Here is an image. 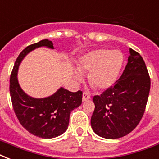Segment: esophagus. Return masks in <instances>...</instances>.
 Listing matches in <instances>:
<instances>
[{
	"label": "esophagus",
	"mask_w": 159,
	"mask_h": 159,
	"mask_svg": "<svg viewBox=\"0 0 159 159\" xmlns=\"http://www.w3.org/2000/svg\"><path fill=\"white\" fill-rule=\"evenodd\" d=\"M90 99V95L87 94V92H83L82 94V101L83 102H86V101H88Z\"/></svg>",
	"instance_id": "obj_1"
}]
</instances>
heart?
<instances>
[{
	"label": "heart",
	"mask_w": 159,
	"mask_h": 159,
	"mask_svg": "<svg viewBox=\"0 0 159 159\" xmlns=\"http://www.w3.org/2000/svg\"><path fill=\"white\" fill-rule=\"evenodd\" d=\"M124 57L119 50L100 48L86 53L80 58L78 69L73 74L78 82H82L83 74L89 73L88 80L98 90L111 88L118 79L123 66Z\"/></svg>",
	"instance_id": "heart-1"
}]
</instances>
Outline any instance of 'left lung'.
I'll use <instances>...</instances> for the list:
<instances>
[{
    "mask_svg": "<svg viewBox=\"0 0 159 159\" xmlns=\"http://www.w3.org/2000/svg\"><path fill=\"white\" fill-rule=\"evenodd\" d=\"M150 77L140 54L129 48L128 63L113 87L95 96L91 125L102 138L116 139L138 125L145 111Z\"/></svg>",
    "mask_w": 159,
    "mask_h": 159,
    "instance_id": "1",
    "label": "left lung"
}]
</instances>
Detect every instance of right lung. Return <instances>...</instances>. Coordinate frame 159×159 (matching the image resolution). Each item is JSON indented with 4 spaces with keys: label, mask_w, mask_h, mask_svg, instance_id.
<instances>
[{
    "label": "right lung",
    "mask_w": 159,
    "mask_h": 159,
    "mask_svg": "<svg viewBox=\"0 0 159 159\" xmlns=\"http://www.w3.org/2000/svg\"><path fill=\"white\" fill-rule=\"evenodd\" d=\"M40 47L53 49L52 41L43 39L26 47L17 57L10 79V93L14 111L26 130L42 139L57 137L67 129L70 114L81 106L82 92H71L63 87L49 97L34 98L24 92L18 82V69L31 51Z\"/></svg>",
    "instance_id": "add662e5"
}]
</instances>
